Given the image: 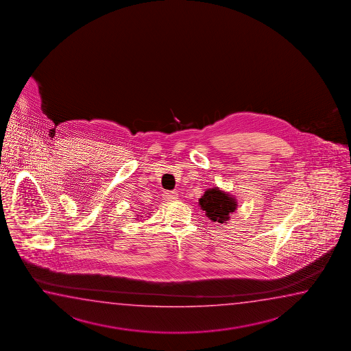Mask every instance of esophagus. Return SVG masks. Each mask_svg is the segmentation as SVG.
<instances>
[{
	"instance_id": "esophagus-1",
	"label": "esophagus",
	"mask_w": 351,
	"mask_h": 351,
	"mask_svg": "<svg viewBox=\"0 0 351 351\" xmlns=\"http://www.w3.org/2000/svg\"><path fill=\"white\" fill-rule=\"evenodd\" d=\"M178 198V193L176 192H165L164 193V199L167 200V202H173V200H176Z\"/></svg>"
}]
</instances>
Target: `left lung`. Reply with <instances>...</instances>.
Instances as JSON below:
<instances>
[{
	"label": "left lung",
	"instance_id": "8db88e82",
	"mask_svg": "<svg viewBox=\"0 0 351 351\" xmlns=\"http://www.w3.org/2000/svg\"><path fill=\"white\" fill-rule=\"evenodd\" d=\"M200 208L211 221L227 223L230 216L237 209V200L219 187L206 189L199 198Z\"/></svg>",
	"mask_w": 351,
	"mask_h": 351
}]
</instances>
